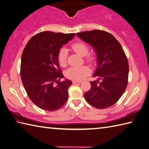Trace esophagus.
<instances>
[{
  "instance_id": "esophagus-1",
  "label": "esophagus",
  "mask_w": 149,
  "mask_h": 149,
  "mask_svg": "<svg viewBox=\"0 0 149 149\" xmlns=\"http://www.w3.org/2000/svg\"><path fill=\"white\" fill-rule=\"evenodd\" d=\"M81 81H73L72 83L73 84H77V83H81Z\"/></svg>"
}]
</instances>
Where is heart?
Here are the masks:
<instances>
[{
	"label": "heart",
	"instance_id": "b5f03b06",
	"mask_svg": "<svg viewBox=\"0 0 149 149\" xmlns=\"http://www.w3.org/2000/svg\"><path fill=\"white\" fill-rule=\"evenodd\" d=\"M72 49L79 54L84 56V61L93 65L96 62L95 56L88 53L89 47L83 42H77L72 45ZM58 61L61 67H65L68 63V51L65 48H61L58 54ZM90 74V70L86 65L81 66H72L65 72L66 78L74 81H81Z\"/></svg>",
	"mask_w": 149,
	"mask_h": 149
}]
</instances>
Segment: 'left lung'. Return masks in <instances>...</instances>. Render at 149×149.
I'll list each match as a JSON object with an SVG mask.
<instances>
[{
	"label": "left lung",
	"mask_w": 149,
	"mask_h": 149,
	"mask_svg": "<svg viewBox=\"0 0 149 149\" xmlns=\"http://www.w3.org/2000/svg\"><path fill=\"white\" fill-rule=\"evenodd\" d=\"M77 36L93 47L98 66L84 98L91 106L105 109L117 102L128 83L129 63L122 47L111 34L102 30L78 33ZM101 81L99 82V81Z\"/></svg>",
	"instance_id": "1"
}]
</instances>
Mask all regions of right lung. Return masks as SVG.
Instances as JSON below:
<instances>
[{"mask_svg": "<svg viewBox=\"0 0 149 149\" xmlns=\"http://www.w3.org/2000/svg\"><path fill=\"white\" fill-rule=\"evenodd\" d=\"M75 34L43 31L31 38L25 47L21 59V79L28 97L40 109L56 111L68 100V90L72 83L68 79L61 81L64 75L58 54Z\"/></svg>", "mask_w": 149, "mask_h": 149, "instance_id": "obj_1", "label": "right lung"}]
</instances>
